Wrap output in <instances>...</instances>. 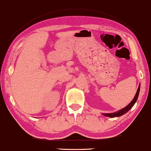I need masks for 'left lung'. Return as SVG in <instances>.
Here are the masks:
<instances>
[{"label": "left lung", "instance_id": "obj_1", "mask_svg": "<svg viewBox=\"0 0 151 151\" xmlns=\"http://www.w3.org/2000/svg\"><path fill=\"white\" fill-rule=\"evenodd\" d=\"M140 86L139 85V86H138L137 92V93H136V95L134 96V98H133L132 102H130L127 106H126V107L123 108V109H121L119 111H118V112H116L111 113V114H104V115L106 116H108V117L114 118V117L120 116H122L123 114H126L127 112H128V111L131 109L132 106L134 105L135 102H137V98L138 97V94H139V92H140Z\"/></svg>", "mask_w": 151, "mask_h": 151}]
</instances>
